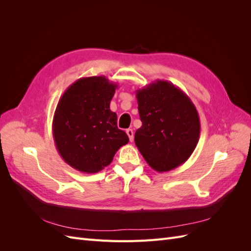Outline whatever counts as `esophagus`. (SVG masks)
<instances>
[{
  "label": "esophagus",
  "mask_w": 251,
  "mask_h": 251,
  "mask_svg": "<svg viewBox=\"0 0 251 251\" xmlns=\"http://www.w3.org/2000/svg\"><path fill=\"white\" fill-rule=\"evenodd\" d=\"M127 136H128V139H130V141H133L134 140V132L132 128H127V130L126 131Z\"/></svg>",
  "instance_id": "34e87169"
}]
</instances>
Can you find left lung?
<instances>
[{"instance_id": "1", "label": "left lung", "mask_w": 251, "mask_h": 251, "mask_svg": "<svg viewBox=\"0 0 251 251\" xmlns=\"http://www.w3.org/2000/svg\"><path fill=\"white\" fill-rule=\"evenodd\" d=\"M142 126L135 144L156 172L178 168L191 157L200 137V119L183 91L158 79L136 91Z\"/></svg>"}]
</instances>
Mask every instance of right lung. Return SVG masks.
I'll use <instances>...</instances> for the list:
<instances>
[{
  "mask_svg": "<svg viewBox=\"0 0 251 251\" xmlns=\"http://www.w3.org/2000/svg\"><path fill=\"white\" fill-rule=\"evenodd\" d=\"M117 83L105 76L81 77L68 87L53 116L52 134L58 154L71 168L94 174L108 166L128 142L110 110Z\"/></svg>",
  "mask_w": 251,
  "mask_h": 251,
  "instance_id": "1",
  "label": "right lung"
}]
</instances>
